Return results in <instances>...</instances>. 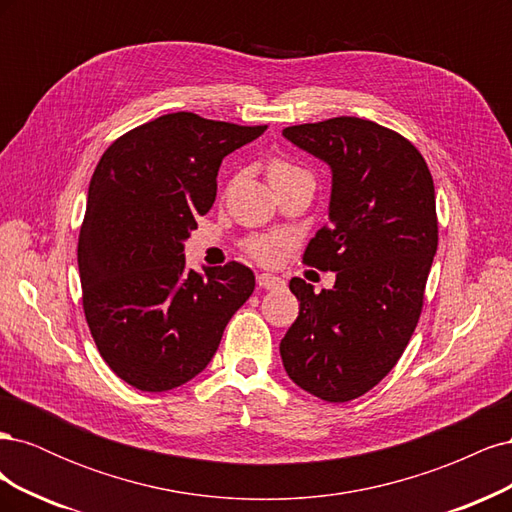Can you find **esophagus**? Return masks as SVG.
I'll use <instances>...</instances> for the list:
<instances>
[{"instance_id": "obj_1", "label": "esophagus", "mask_w": 512, "mask_h": 512, "mask_svg": "<svg viewBox=\"0 0 512 512\" xmlns=\"http://www.w3.org/2000/svg\"><path fill=\"white\" fill-rule=\"evenodd\" d=\"M256 282L260 288H265V290H277V288H284V284H286L282 277L271 275V273H258Z\"/></svg>"}]
</instances>
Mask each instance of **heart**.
<instances>
[{
	"mask_svg": "<svg viewBox=\"0 0 512 512\" xmlns=\"http://www.w3.org/2000/svg\"><path fill=\"white\" fill-rule=\"evenodd\" d=\"M267 175L271 185H277L282 181L301 177V175H309L307 170H303L301 166L292 164L290 160L284 158H271L269 166H267ZM286 245V239L277 237V235H258L245 241V252L250 254L254 260L265 262V265H271L282 254V247Z\"/></svg>",
	"mask_w": 512,
	"mask_h": 512,
	"instance_id": "obj_1",
	"label": "heart"
}]
</instances>
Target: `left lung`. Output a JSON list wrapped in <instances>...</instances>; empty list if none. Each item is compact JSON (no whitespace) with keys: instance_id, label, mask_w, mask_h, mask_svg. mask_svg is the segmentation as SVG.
<instances>
[{"instance_id":"left-lung-1","label":"left lung","mask_w":512,"mask_h":512,"mask_svg":"<svg viewBox=\"0 0 512 512\" xmlns=\"http://www.w3.org/2000/svg\"><path fill=\"white\" fill-rule=\"evenodd\" d=\"M284 136L333 170L331 222L303 262L337 277L320 292L290 280L299 318L280 344L282 361L303 391L346 404L397 365L421 318L438 250L436 190L421 151L376 121L333 117Z\"/></svg>"}]
</instances>
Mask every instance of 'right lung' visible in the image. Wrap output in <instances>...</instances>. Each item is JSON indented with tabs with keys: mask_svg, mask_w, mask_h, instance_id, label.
I'll list each match as a JSON object with an SVG mask.
<instances>
[{
	"mask_svg": "<svg viewBox=\"0 0 512 512\" xmlns=\"http://www.w3.org/2000/svg\"><path fill=\"white\" fill-rule=\"evenodd\" d=\"M267 126L168 113L108 147L79 235L83 309L106 365L138 391L198 376L256 280L241 262L185 271L183 241L218 194V170Z\"/></svg>",
	"mask_w": 512,
	"mask_h": 512,
	"instance_id": "obj_1",
	"label": "right lung"
}]
</instances>
